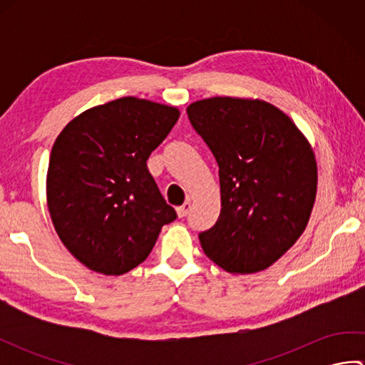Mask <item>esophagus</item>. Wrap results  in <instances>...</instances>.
<instances>
[{
	"label": "esophagus",
	"instance_id": "1",
	"mask_svg": "<svg viewBox=\"0 0 365 365\" xmlns=\"http://www.w3.org/2000/svg\"><path fill=\"white\" fill-rule=\"evenodd\" d=\"M190 210H191V202H190V200H187V202H185L182 207H177L178 218H185V216L190 213Z\"/></svg>",
	"mask_w": 365,
	"mask_h": 365
}]
</instances>
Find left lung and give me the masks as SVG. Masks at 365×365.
Here are the masks:
<instances>
[{
  "instance_id": "8db88e82",
  "label": "left lung",
  "mask_w": 365,
  "mask_h": 365,
  "mask_svg": "<svg viewBox=\"0 0 365 365\" xmlns=\"http://www.w3.org/2000/svg\"><path fill=\"white\" fill-rule=\"evenodd\" d=\"M187 113L220 168L221 213L199 234L200 246L229 273L267 269L311 218L319 182L311 143L265 100L212 97Z\"/></svg>"
}]
</instances>
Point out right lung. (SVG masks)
<instances>
[{"mask_svg":"<svg viewBox=\"0 0 365 365\" xmlns=\"http://www.w3.org/2000/svg\"><path fill=\"white\" fill-rule=\"evenodd\" d=\"M180 115L168 106L122 97L89 108L53 144L46 204L73 257L106 276L143 263L177 215L147 169V158Z\"/></svg>","mask_w":365,"mask_h":365,"instance_id":"1","label":"right lung"}]
</instances>
